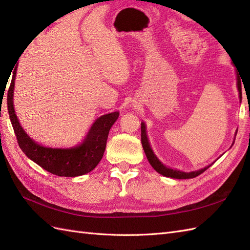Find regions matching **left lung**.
Returning <instances> with one entry per match:
<instances>
[{
    "label": "left lung",
    "mask_w": 250,
    "mask_h": 250,
    "mask_svg": "<svg viewBox=\"0 0 250 250\" xmlns=\"http://www.w3.org/2000/svg\"><path fill=\"white\" fill-rule=\"evenodd\" d=\"M236 78H237L236 79L237 80V89H239L240 99L242 100V86H241V81L239 78V74L236 75ZM141 131H142V145H143L144 151H145V153H146V156H147L150 165H151L159 173H161V175H163L168 178H173V179H191V178H195L197 176L201 175L202 172L206 171L208 168L213 164L212 163L210 165L206 166L205 168H201V169L195 170V171H189V172H185V171L172 169V168L166 167L165 165H163V163H162V162L158 158H156V155L152 151L151 147H150V144H149L148 137H147V132H146V125H145V123H142Z\"/></svg>",
    "instance_id": "1"
}]
</instances>
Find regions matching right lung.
Listing matches in <instances>:
<instances>
[{
    "instance_id": "right-lung-1",
    "label": "right lung",
    "mask_w": 250,
    "mask_h": 250,
    "mask_svg": "<svg viewBox=\"0 0 250 250\" xmlns=\"http://www.w3.org/2000/svg\"><path fill=\"white\" fill-rule=\"evenodd\" d=\"M17 67L13 72V79L7 94V107L19 147L28 159L43 169L60 177H78L95 169L101 161L106 147L108 132L119 112L105 114L96 119L82 144L72 148H49L28 136L22 129L14 108V88Z\"/></svg>"
}]
</instances>
